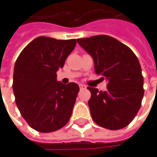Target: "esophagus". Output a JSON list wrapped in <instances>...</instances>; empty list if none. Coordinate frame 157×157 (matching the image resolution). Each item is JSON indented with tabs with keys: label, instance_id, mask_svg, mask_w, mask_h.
I'll return each instance as SVG.
<instances>
[{
	"label": "esophagus",
	"instance_id": "obj_1",
	"mask_svg": "<svg viewBox=\"0 0 157 157\" xmlns=\"http://www.w3.org/2000/svg\"><path fill=\"white\" fill-rule=\"evenodd\" d=\"M79 86H80V89H81V90H85V89H86V86L85 85H83V84H80Z\"/></svg>",
	"mask_w": 157,
	"mask_h": 157
}]
</instances>
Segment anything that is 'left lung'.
Segmentation results:
<instances>
[{
	"label": "left lung",
	"instance_id": "1",
	"mask_svg": "<svg viewBox=\"0 0 157 157\" xmlns=\"http://www.w3.org/2000/svg\"><path fill=\"white\" fill-rule=\"evenodd\" d=\"M77 43L92 55L95 72L108 81L105 92L88 86V106L97 124L117 130L132 122L140 109L144 96L141 67L135 53L113 37L92 36Z\"/></svg>",
	"mask_w": 157,
	"mask_h": 157
}]
</instances>
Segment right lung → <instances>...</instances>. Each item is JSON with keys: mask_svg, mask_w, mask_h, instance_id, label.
Returning <instances> with one entry per match:
<instances>
[{"mask_svg": "<svg viewBox=\"0 0 157 157\" xmlns=\"http://www.w3.org/2000/svg\"><path fill=\"white\" fill-rule=\"evenodd\" d=\"M75 44V39L41 36L30 42L16 60L12 84L16 103L37 131H56L70 120L80 88L74 82H57L56 72Z\"/></svg>", "mask_w": 157, "mask_h": 157, "instance_id": "obj_1", "label": "right lung"}]
</instances>
